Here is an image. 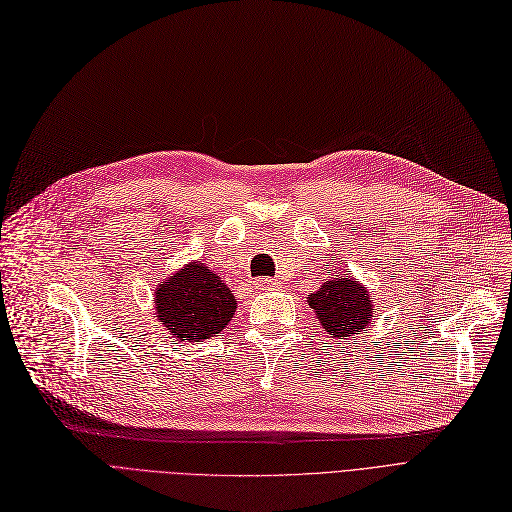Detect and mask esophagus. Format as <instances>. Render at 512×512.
<instances>
[{"label":"esophagus","instance_id":"esophagus-1","mask_svg":"<svg viewBox=\"0 0 512 512\" xmlns=\"http://www.w3.org/2000/svg\"><path fill=\"white\" fill-rule=\"evenodd\" d=\"M255 285H257L259 289H263V291H272V289L278 287V280H276V278H257Z\"/></svg>","mask_w":512,"mask_h":512}]
</instances>
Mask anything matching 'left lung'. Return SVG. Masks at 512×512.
<instances>
[{"mask_svg":"<svg viewBox=\"0 0 512 512\" xmlns=\"http://www.w3.org/2000/svg\"><path fill=\"white\" fill-rule=\"evenodd\" d=\"M308 306L316 312L323 329L337 339L358 335L371 325L373 299L354 278H331L308 295Z\"/></svg>","mask_w":512,"mask_h":512,"instance_id":"obj_1","label":"left lung"}]
</instances>
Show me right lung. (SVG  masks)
Segmentation results:
<instances>
[{
    "mask_svg": "<svg viewBox=\"0 0 512 512\" xmlns=\"http://www.w3.org/2000/svg\"><path fill=\"white\" fill-rule=\"evenodd\" d=\"M156 314L166 331L187 342L211 339L236 312L234 293L204 263L192 261L156 289Z\"/></svg>",
    "mask_w": 512,
    "mask_h": 512,
    "instance_id": "right-lung-1",
    "label": "right lung"
}]
</instances>
